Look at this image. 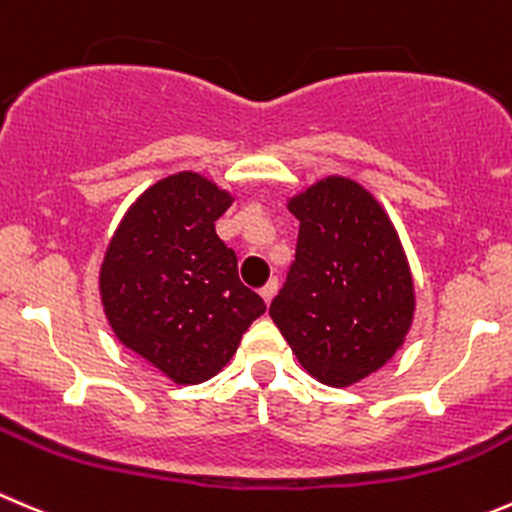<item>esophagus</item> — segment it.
I'll return each mask as SVG.
<instances>
[{
  "label": "esophagus",
  "instance_id": "1",
  "mask_svg": "<svg viewBox=\"0 0 512 512\" xmlns=\"http://www.w3.org/2000/svg\"><path fill=\"white\" fill-rule=\"evenodd\" d=\"M277 287H280V282H277V280H270L265 287H262L260 295H262V300H265V305H270L272 297L277 295Z\"/></svg>",
  "mask_w": 512,
  "mask_h": 512
}]
</instances>
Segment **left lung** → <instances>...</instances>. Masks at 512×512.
<instances>
[{"instance_id": "1", "label": "left lung", "mask_w": 512, "mask_h": 512, "mask_svg": "<svg viewBox=\"0 0 512 512\" xmlns=\"http://www.w3.org/2000/svg\"><path fill=\"white\" fill-rule=\"evenodd\" d=\"M297 255L270 317L322 385L350 388L405 345L415 280L393 220L360 182L327 175L287 197Z\"/></svg>"}]
</instances>
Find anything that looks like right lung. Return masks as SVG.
Instances as JSON below:
<instances>
[{
    "label": "right lung",
    "instance_id": "obj_1",
    "mask_svg": "<svg viewBox=\"0 0 512 512\" xmlns=\"http://www.w3.org/2000/svg\"><path fill=\"white\" fill-rule=\"evenodd\" d=\"M232 202L230 190L200 172L162 177L127 207L99 265L114 337L175 385L215 377L265 312L215 232Z\"/></svg>",
    "mask_w": 512,
    "mask_h": 512
}]
</instances>
